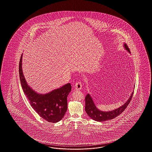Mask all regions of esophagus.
<instances>
[{
  "mask_svg": "<svg viewBox=\"0 0 152 152\" xmlns=\"http://www.w3.org/2000/svg\"><path fill=\"white\" fill-rule=\"evenodd\" d=\"M75 89L76 90H80L82 89V84L80 81H78L75 84Z\"/></svg>",
  "mask_w": 152,
  "mask_h": 152,
  "instance_id": "1",
  "label": "esophagus"
}]
</instances>
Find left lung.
Here are the masks:
<instances>
[{
	"label": "left lung",
	"instance_id": "obj_1",
	"mask_svg": "<svg viewBox=\"0 0 152 152\" xmlns=\"http://www.w3.org/2000/svg\"><path fill=\"white\" fill-rule=\"evenodd\" d=\"M123 45L124 49H126L129 53H130V50L128 48L127 45L126 43H124ZM133 93L134 91L131 93L130 97L126 101V102L121 105V107H118L116 109L109 111H103L98 109L94 102L90 94H86L85 98V111L87 113L88 115L89 116L91 119L95 121L102 122L113 119L116 116L121 114V113L123 112V111L126 109L132 98Z\"/></svg>",
	"mask_w": 152,
	"mask_h": 152
}]
</instances>
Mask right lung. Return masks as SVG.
Listing matches in <instances>:
<instances>
[{
	"label": "right lung",
	"instance_id": "right-lung-1",
	"mask_svg": "<svg viewBox=\"0 0 152 152\" xmlns=\"http://www.w3.org/2000/svg\"><path fill=\"white\" fill-rule=\"evenodd\" d=\"M23 54L19 63V75L25 95L31 107L45 121L56 123L62 119L67 110V96L71 91V85L68 83L60 88L46 94L34 91L28 84L22 69Z\"/></svg>",
	"mask_w": 152,
	"mask_h": 152
}]
</instances>
